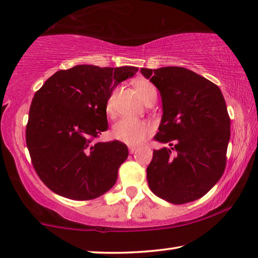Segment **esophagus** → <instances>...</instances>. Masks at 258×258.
<instances>
[{
    "label": "esophagus",
    "instance_id": "1",
    "mask_svg": "<svg viewBox=\"0 0 258 258\" xmlns=\"http://www.w3.org/2000/svg\"><path fill=\"white\" fill-rule=\"evenodd\" d=\"M128 151H130V153H131V154H134V153H136V152L138 151V148H137V147H134V146H130V147H128Z\"/></svg>",
    "mask_w": 258,
    "mask_h": 258
}]
</instances>
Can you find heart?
<instances>
[{
    "mask_svg": "<svg viewBox=\"0 0 258 258\" xmlns=\"http://www.w3.org/2000/svg\"><path fill=\"white\" fill-rule=\"evenodd\" d=\"M133 88L145 103L152 98H156V88L148 80H136L133 82ZM114 101H116V92L113 91L110 95V97L107 98L105 105V111L107 116L110 117H113L114 113H116ZM151 133L152 126L148 122L138 120V119L122 118L119 121H117L112 127V137L114 139L131 146L141 145L142 142L151 136Z\"/></svg>",
    "mask_w": 258,
    "mask_h": 258,
    "instance_id": "b5f03b06",
    "label": "heart"
}]
</instances>
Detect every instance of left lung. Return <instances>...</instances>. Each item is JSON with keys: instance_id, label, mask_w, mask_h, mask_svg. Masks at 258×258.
<instances>
[{"instance_id": "left-lung-1", "label": "left lung", "mask_w": 258, "mask_h": 258, "mask_svg": "<svg viewBox=\"0 0 258 258\" xmlns=\"http://www.w3.org/2000/svg\"><path fill=\"white\" fill-rule=\"evenodd\" d=\"M162 99L154 139L170 147L153 152L147 168L151 190L180 205L202 198L224 174L230 119L220 88L183 67L141 68Z\"/></svg>"}]
</instances>
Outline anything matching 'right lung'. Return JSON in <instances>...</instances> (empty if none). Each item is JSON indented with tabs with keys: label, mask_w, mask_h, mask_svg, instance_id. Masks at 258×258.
I'll return each mask as SVG.
<instances>
[{
	"label": "right lung",
	"mask_w": 258,
	"mask_h": 258,
	"mask_svg": "<svg viewBox=\"0 0 258 258\" xmlns=\"http://www.w3.org/2000/svg\"><path fill=\"white\" fill-rule=\"evenodd\" d=\"M137 67L78 64L53 74L34 94L26 146L38 176L56 195L90 201L109 191L127 159V146L95 142L109 128L105 105Z\"/></svg>",
	"instance_id": "add662e5"
}]
</instances>
